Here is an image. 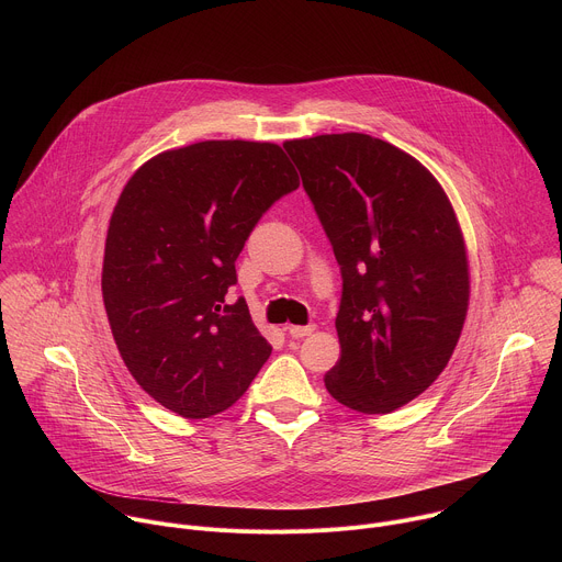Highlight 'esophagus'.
Here are the masks:
<instances>
[{
    "label": "esophagus",
    "instance_id": "34e87169",
    "mask_svg": "<svg viewBox=\"0 0 562 562\" xmlns=\"http://www.w3.org/2000/svg\"><path fill=\"white\" fill-rule=\"evenodd\" d=\"M313 331H315V327H313V325H306V327L289 325V327H286V334H289L291 338H295V340H300V338H304V336H311Z\"/></svg>",
    "mask_w": 562,
    "mask_h": 562
}]
</instances>
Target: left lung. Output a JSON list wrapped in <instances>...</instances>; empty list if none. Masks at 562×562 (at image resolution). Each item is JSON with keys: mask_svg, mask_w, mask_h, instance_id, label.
Returning a JSON list of instances; mask_svg holds the SVG:
<instances>
[{"mask_svg": "<svg viewBox=\"0 0 562 562\" xmlns=\"http://www.w3.org/2000/svg\"><path fill=\"white\" fill-rule=\"evenodd\" d=\"M342 273L327 391L360 414L412 403L447 367L469 306L460 224L409 153L364 133L284 142Z\"/></svg>", "mask_w": 562, "mask_h": 562, "instance_id": "1", "label": "left lung"}]
</instances>
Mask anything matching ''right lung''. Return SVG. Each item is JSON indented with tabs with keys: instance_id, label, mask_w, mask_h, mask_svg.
<instances>
[{
	"instance_id": "add662e5",
	"label": "right lung",
	"mask_w": 562,
	"mask_h": 562,
	"mask_svg": "<svg viewBox=\"0 0 562 562\" xmlns=\"http://www.w3.org/2000/svg\"><path fill=\"white\" fill-rule=\"evenodd\" d=\"M297 187L278 144L245 139L165 150L126 182L106 235L104 306L131 375L173 414L228 409L269 360L228 289L258 220Z\"/></svg>"
}]
</instances>
